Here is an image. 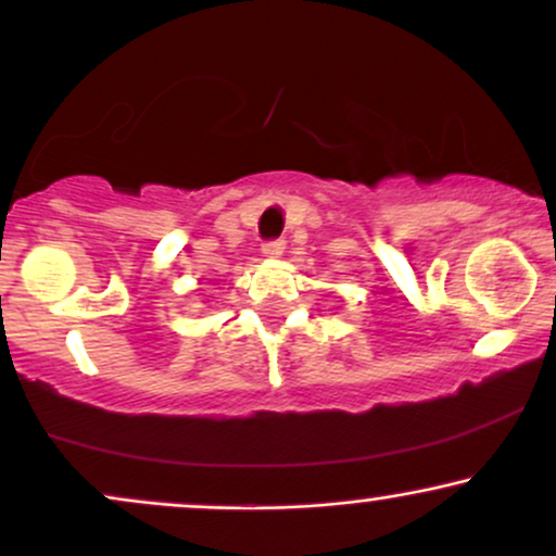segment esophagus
I'll return each mask as SVG.
<instances>
[{
  "mask_svg": "<svg viewBox=\"0 0 556 556\" xmlns=\"http://www.w3.org/2000/svg\"><path fill=\"white\" fill-rule=\"evenodd\" d=\"M261 253H264L266 258H279L285 253V240L282 238L266 240V243L261 245Z\"/></svg>",
  "mask_w": 556,
  "mask_h": 556,
  "instance_id": "esophagus-1",
  "label": "esophagus"
}]
</instances>
